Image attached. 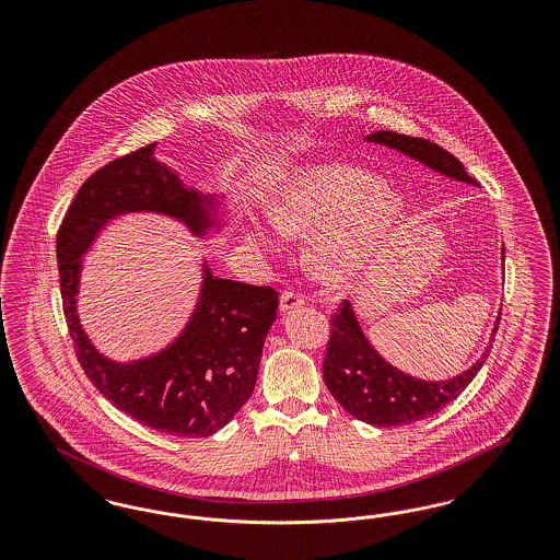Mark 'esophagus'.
<instances>
[{"label":"esophagus","instance_id":"esophagus-1","mask_svg":"<svg viewBox=\"0 0 560 560\" xmlns=\"http://www.w3.org/2000/svg\"><path fill=\"white\" fill-rule=\"evenodd\" d=\"M302 304H304V295H302V293L292 292V290L281 293V311H283V313H292V311H295V308L302 306Z\"/></svg>","mask_w":560,"mask_h":560}]
</instances>
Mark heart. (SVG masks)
<instances>
[{
    "instance_id": "heart-1",
    "label": "heart",
    "mask_w": 560,
    "mask_h": 560,
    "mask_svg": "<svg viewBox=\"0 0 560 560\" xmlns=\"http://www.w3.org/2000/svg\"><path fill=\"white\" fill-rule=\"evenodd\" d=\"M402 215V199L348 163H317L292 174L270 203L275 229L290 237L317 231L311 265L325 281L340 283L372 260ZM254 241L272 245L267 233Z\"/></svg>"
}]
</instances>
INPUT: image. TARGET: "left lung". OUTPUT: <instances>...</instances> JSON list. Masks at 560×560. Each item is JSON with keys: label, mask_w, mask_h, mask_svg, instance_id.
Returning <instances> with one entry per match:
<instances>
[{"label": "left lung", "mask_w": 560, "mask_h": 560, "mask_svg": "<svg viewBox=\"0 0 560 560\" xmlns=\"http://www.w3.org/2000/svg\"><path fill=\"white\" fill-rule=\"evenodd\" d=\"M365 140L390 147L402 155H409L411 160L422 161L424 165L447 178L477 187V180L466 174L462 161L455 160L450 151L430 140L388 130L370 133ZM498 325L493 327V336L498 331ZM491 347L493 345L485 348L479 361L470 370L455 375L452 380L427 382L420 377H411L377 354V350L370 345L363 329L359 327L352 304L347 300L340 304L338 313L331 319L329 342L323 361V377L334 399L357 420L372 427H402L434 416L447 402L457 399L479 373Z\"/></svg>", "instance_id": "8db88e82"}]
</instances>
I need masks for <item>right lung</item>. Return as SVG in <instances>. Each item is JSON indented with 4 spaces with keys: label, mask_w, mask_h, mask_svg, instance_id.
<instances>
[{
    "label": "right lung",
    "mask_w": 560,
    "mask_h": 560,
    "mask_svg": "<svg viewBox=\"0 0 560 560\" xmlns=\"http://www.w3.org/2000/svg\"><path fill=\"white\" fill-rule=\"evenodd\" d=\"M153 153L155 142L110 161L78 190L56 235L62 311L78 361L105 399L144 427L199 439L226 427L252 397L279 293L213 277L203 265L195 313L170 347L130 363L94 348L78 317L81 256L107 222L124 213H165L195 237L218 224L212 195L185 187Z\"/></svg>",
    "instance_id": "obj_1"
}]
</instances>
